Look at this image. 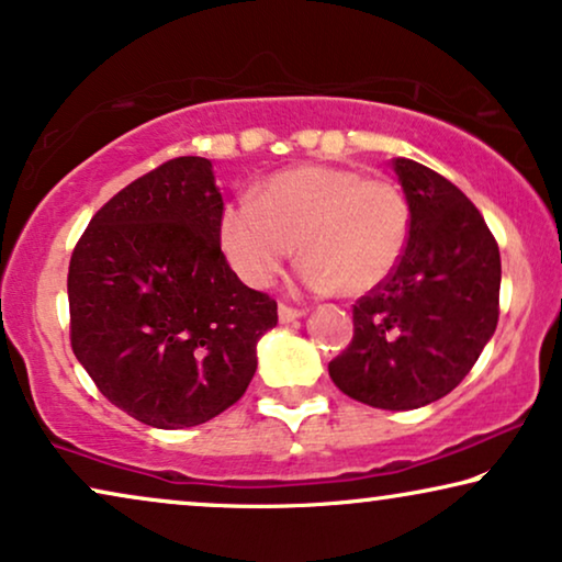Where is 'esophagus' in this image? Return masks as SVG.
Segmentation results:
<instances>
[{"label": "esophagus", "instance_id": "1", "mask_svg": "<svg viewBox=\"0 0 562 562\" xmlns=\"http://www.w3.org/2000/svg\"><path fill=\"white\" fill-rule=\"evenodd\" d=\"M304 310H296V306H289V304H281L279 306V319L281 322H294V319H302L304 317Z\"/></svg>", "mask_w": 562, "mask_h": 562}]
</instances>
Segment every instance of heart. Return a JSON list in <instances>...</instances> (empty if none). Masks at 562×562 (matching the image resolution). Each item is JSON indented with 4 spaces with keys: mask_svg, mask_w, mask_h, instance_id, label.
I'll list each match as a JSON object with an SVG mask.
<instances>
[{
    "mask_svg": "<svg viewBox=\"0 0 562 562\" xmlns=\"http://www.w3.org/2000/svg\"><path fill=\"white\" fill-rule=\"evenodd\" d=\"M412 233L404 191L358 168L302 166L273 173L256 199L240 196L220 217L222 250L248 286L263 289L296 243L302 286L366 296L402 263Z\"/></svg>",
    "mask_w": 562,
    "mask_h": 562,
    "instance_id": "1",
    "label": "heart"
}]
</instances>
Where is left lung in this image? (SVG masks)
Wrapping results in <instances>:
<instances>
[{
	"instance_id": "8db88e82",
	"label": "left lung",
	"mask_w": 562,
	"mask_h": 562,
	"mask_svg": "<svg viewBox=\"0 0 562 562\" xmlns=\"http://www.w3.org/2000/svg\"><path fill=\"white\" fill-rule=\"evenodd\" d=\"M394 171L412 212L394 276L352 304V340L329 379L375 409H419L471 373L498 322L496 237L456 183L409 158Z\"/></svg>"
}]
</instances>
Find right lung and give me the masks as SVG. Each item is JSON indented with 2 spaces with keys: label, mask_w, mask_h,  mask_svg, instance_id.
Masks as SVG:
<instances>
[{
  "label": "right lung",
  "mask_w": 562,
  "mask_h": 562,
  "mask_svg": "<svg viewBox=\"0 0 562 562\" xmlns=\"http://www.w3.org/2000/svg\"><path fill=\"white\" fill-rule=\"evenodd\" d=\"M212 164L173 158L117 191L68 263L71 348L97 389L158 429L204 425L245 394L279 306L220 245Z\"/></svg>",
  "instance_id": "right-lung-1"
}]
</instances>
